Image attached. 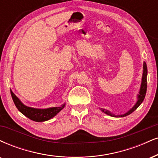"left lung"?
Wrapping results in <instances>:
<instances>
[{
	"label": "left lung",
	"mask_w": 158,
	"mask_h": 158,
	"mask_svg": "<svg viewBox=\"0 0 158 158\" xmlns=\"http://www.w3.org/2000/svg\"><path fill=\"white\" fill-rule=\"evenodd\" d=\"M146 77H147V67H146V62H143V76H142V81H141V85H140V88L139 91V94L138 95V101H137L136 104L133 106V107L132 109L129 110L127 113L125 114H123V115H115L114 114L111 113L109 110H107L105 109H101L102 112H104V113H106L107 115H109L110 116L113 117H124L127 116V115H130L134 112L137 108H138L140 105V104L143 102V101L145 98L146 93V88H147V79H146Z\"/></svg>",
	"instance_id": "8db88e82"
}]
</instances>
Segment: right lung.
Instances as JSON below:
<instances>
[{
  "instance_id": "1",
  "label": "right lung",
  "mask_w": 158,
  "mask_h": 158,
  "mask_svg": "<svg viewBox=\"0 0 158 158\" xmlns=\"http://www.w3.org/2000/svg\"><path fill=\"white\" fill-rule=\"evenodd\" d=\"M10 91L13 102H14L15 106L19 111L22 114H23L25 116L28 118L32 121H37V122L45 121L52 118L58 113H60V111L63 109L65 106V104H64L61 105L60 107H50L47 108V109H37V108L27 107L20 102V100L15 96L12 90H10Z\"/></svg>"
}]
</instances>
